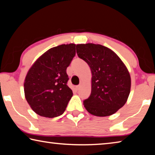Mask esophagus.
I'll return each instance as SVG.
<instances>
[{"label": "esophagus", "instance_id": "1", "mask_svg": "<svg viewBox=\"0 0 155 155\" xmlns=\"http://www.w3.org/2000/svg\"><path fill=\"white\" fill-rule=\"evenodd\" d=\"M80 88H81V85H80L76 86V90H78Z\"/></svg>", "mask_w": 155, "mask_h": 155}]
</instances>
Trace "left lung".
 I'll list each match as a JSON object with an SVG mask.
<instances>
[{"instance_id":"8db88e82","label":"left lung","mask_w":155,"mask_h":155,"mask_svg":"<svg viewBox=\"0 0 155 155\" xmlns=\"http://www.w3.org/2000/svg\"><path fill=\"white\" fill-rule=\"evenodd\" d=\"M77 52L92 74L91 94L84 100V107L96 116L115 114L130 94L131 81L127 67L114 51L101 44H78Z\"/></svg>"}]
</instances>
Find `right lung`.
<instances>
[{
	"mask_svg": "<svg viewBox=\"0 0 155 155\" xmlns=\"http://www.w3.org/2000/svg\"><path fill=\"white\" fill-rule=\"evenodd\" d=\"M75 46L74 44H62L49 49L34 63L26 76L25 98L40 116L62 115L72 98L66 69L76 54Z\"/></svg>",
	"mask_w": 155,
	"mask_h": 155,
	"instance_id": "obj_1",
	"label": "right lung"
}]
</instances>
